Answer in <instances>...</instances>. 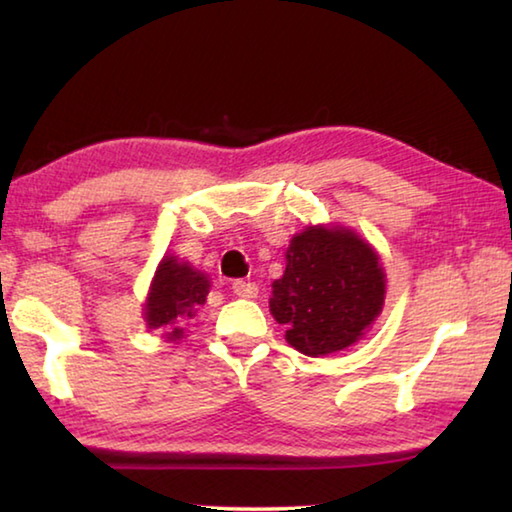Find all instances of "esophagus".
<instances>
[{"mask_svg":"<svg viewBox=\"0 0 512 512\" xmlns=\"http://www.w3.org/2000/svg\"><path fill=\"white\" fill-rule=\"evenodd\" d=\"M232 293L239 298H255L257 296V284L246 282V280H235L232 282Z\"/></svg>","mask_w":512,"mask_h":512,"instance_id":"34e87169","label":"esophagus"}]
</instances>
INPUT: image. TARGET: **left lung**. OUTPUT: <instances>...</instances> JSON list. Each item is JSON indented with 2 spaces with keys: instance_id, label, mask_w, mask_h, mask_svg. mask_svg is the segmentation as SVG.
Segmentation results:
<instances>
[{
  "instance_id": "left-lung-1",
  "label": "left lung",
  "mask_w": 512,
  "mask_h": 512,
  "mask_svg": "<svg viewBox=\"0 0 512 512\" xmlns=\"http://www.w3.org/2000/svg\"><path fill=\"white\" fill-rule=\"evenodd\" d=\"M386 275L379 255L341 225H309L291 239L287 268L268 300L287 341L307 357L350 348L381 314Z\"/></svg>"
}]
</instances>
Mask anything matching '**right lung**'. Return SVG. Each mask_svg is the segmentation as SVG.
Listing matches in <instances>:
<instances>
[{"label":"right lung","instance_id":"obj_1","mask_svg":"<svg viewBox=\"0 0 512 512\" xmlns=\"http://www.w3.org/2000/svg\"><path fill=\"white\" fill-rule=\"evenodd\" d=\"M210 293L207 275L189 262L164 255L151 282L149 298L144 302V320L151 329H164L169 341L183 339V327L205 305Z\"/></svg>","mask_w":512,"mask_h":512}]
</instances>
